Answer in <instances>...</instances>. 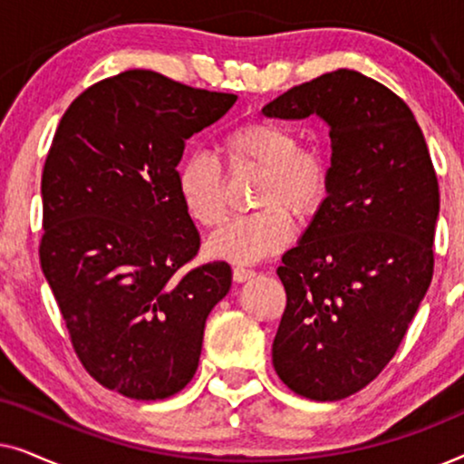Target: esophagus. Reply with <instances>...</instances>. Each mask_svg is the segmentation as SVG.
Here are the masks:
<instances>
[{
  "label": "esophagus",
  "instance_id": "1",
  "mask_svg": "<svg viewBox=\"0 0 464 464\" xmlns=\"http://www.w3.org/2000/svg\"><path fill=\"white\" fill-rule=\"evenodd\" d=\"M232 276L237 283H243V281H249V278L256 276V270L246 268V266H237V268L232 270Z\"/></svg>",
  "mask_w": 464,
  "mask_h": 464
}]
</instances>
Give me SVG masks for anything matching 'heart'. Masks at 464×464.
I'll use <instances>...</instances> for the list:
<instances>
[{"instance_id": "b5f03b06", "label": "heart", "mask_w": 464, "mask_h": 464, "mask_svg": "<svg viewBox=\"0 0 464 464\" xmlns=\"http://www.w3.org/2000/svg\"><path fill=\"white\" fill-rule=\"evenodd\" d=\"M221 154L232 169L253 164L264 169L256 188L259 211L238 215L215 232L208 253L230 262L249 264L281 251L291 238V215L310 218L325 202L332 170L319 148H304L289 126L249 120L221 137ZM175 188L183 211L202 227L226 218V179L218 158L196 150L175 170Z\"/></svg>"}]
</instances>
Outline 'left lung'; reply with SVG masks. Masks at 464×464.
Instances as JSON below:
<instances>
[{
    "label": "left lung",
    "mask_w": 464,
    "mask_h": 464,
    "mask_svg": "<svg viewBox=\"0 0 464 464\" xmlns=\"http://www.w3.org/2000/svg\"><path fill=\"white\" fill-rule=\"evenodd\" d=\"M262 113L329 126V194L276 270L287 306L272 363L297 395L338 401L395 357L427 294L437 175L410 107L353 69L294 86Z\"/></svg>",
    "instance_id": "1"
}]
</instances>
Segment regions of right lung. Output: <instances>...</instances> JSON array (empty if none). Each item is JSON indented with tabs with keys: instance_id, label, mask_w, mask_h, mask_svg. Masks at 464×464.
<instances>
[{
	"instance_id": "1",
	"label": "right lung",
	"mask_w": 464,
	"mask_h": 464,
	"mask_svg": "<svg viewBox=\"0 0 464 464\" xmlns=\"http://www.w3.org/2000/svg\"><path fill=\"white\" fill-rule=\"evenodd\" d=\"M237 94L132 69L86 88L63 113L42 173L40 262L84 370L141 401L179 392L205 323L232 285L226 262L183 270L200 234L175 170L186 139Z\"/></svg>"
}]
</instances>
